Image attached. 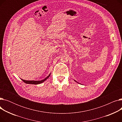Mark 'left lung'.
<instances>
[{
    "label": "left lung",
    "mask_w": 122,
    "mask_h": 122,
    "mask_svg": "<svg viewBox=\"0 0 122 122\" xmlns=\"http://www.w3.org/2000/svg\"><path fill=\"white\" fill-rule=\"evenodd\" d=\"M74 81H76V82H77V81H75V80H74Z\"/></svg>",
    "instance_id": "left-lung-1"
}]
</instances>
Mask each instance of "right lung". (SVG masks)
Returning a JSON list of instances; mask_svg holds the SVG:
<instances>
[{
	"instance_id": "add662e5",
	"label": "right lung",
	"mask_w": 122,
	"mask_h": 122,
	"mask_svg": "<svg viewBox=\"0 0 122 122\" xmlns=\"http://www.w3.org/2000/svg\"><path fill=\"white\" fill-rule=\"evenodd\" d=\"M50 76V74L47 76L46 78L45 79H44L42 80L41 81H26V80H23L22 79H21L25 83V84H33V85H38V84H40L42 83L43 82H44L45 81H46V79H47L49 76Z\"/></svg>"
}]
</instances>
